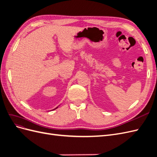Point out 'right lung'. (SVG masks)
Instances as JSON below:
<instances>
[{
    "label": "right lung",
    "instance_id": "right-lung-1",
    "mask_svg": "<svg viewBox=\"0 0 157 157\" xmlns=\"http://www.w3.org/2000/svg\"><path fill=\"white\" fill-rule=\"evenodd\" d=\"M58 107H56V108H55V109H53V110H55V109H57V108H58Z\"/></svg>",
    "mask_w": 157,
    "mask_h": 157
}]
</instances>
